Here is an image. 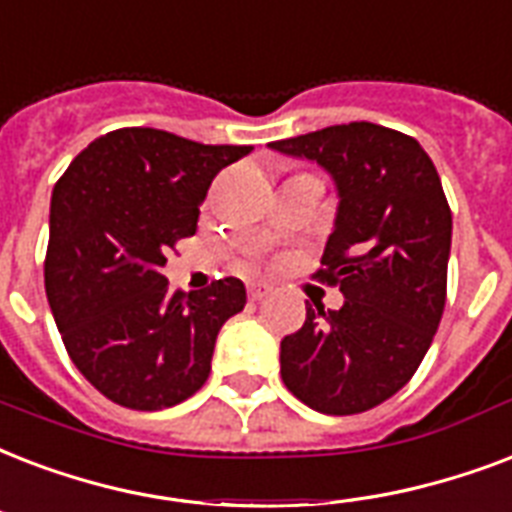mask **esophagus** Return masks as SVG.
<instances>
[{
    "label": "esophagus",
    "instance_id": "1",
    "mask_svg": "<svg viewBox=\"0 0 512 512\" xmlns=\"http://www.w3.org/2000/svg\"><path fill=\"white\" fill-rule=\"evenodd\" d=\"M269 293H272V285H267V283H251V285H248V296H251L253 301L267 299Z\"/></svg>",
    "mask_w": 512,
    "mask_h": 512
}]
</instances>
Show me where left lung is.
I'll list each match as a JSON object with an SVG mask.
<instances>
[{
  "mask_svg": "<svg viewBox=\"0 0 512 512\" xmlns=\"http://www.w3.org/2000/svg\"><path fill=\"white\" fill-rule=\"evenodd\" d=\"M315 162L336 186L334 232L318 277L339 285V310H312L280 342L285 387L320 414H360L414 376L441 323L451 211L417 138L374 122L272 141Z\"/></svg>",
  "mask_w": 512,
  "mask_h": 512,
  "instance_id": "left-lung-1",
  "label": "left lung"
}]
</instances>
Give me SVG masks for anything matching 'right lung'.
Here are the masks:
<instances>
[{"mask_svg": "<svg viewBox=\"0 0 512 512\" xmlns=\"http://www.w3.org/2000/svg\"><path fill=\"white\" fill-rule=\"evenodd\" d=\"M251 146L154 128L95 138L50 200L45 291L74 366L106 398L160 411L200 390L221 326L245 307L237 277L170 291L165 251L194 235L221 168Z\"/></svg>", "mask_w": 512, "mask_h": 512, "instance_id": "1", "label": "right lung"}]
</instances>
